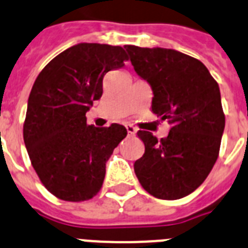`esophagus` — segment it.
Returning a JSON list of instances; mask_svg holds the SVG:
<instances>
[{"instance_id":"1","label":"esophagus","mask_w":248,"mask_h":248,"mask_svg":"<svg viewBox=\"0 0 248 248\" xmlns=\"http://www.w3.org/2000/svg\"><path fill=\"white\" fill-rule=\"evenodd\" d=\"M126 130L127 132H128V135H131V136H133V135L136 133V128H135L132 124H126Z\"/></svg>"}]
</instances>
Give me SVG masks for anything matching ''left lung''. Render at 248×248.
I'll return each mask as SVG.
<instances>
[{"label":"left lung","mask_w":248,"mask_h":248,"mask_svg":"<svg viewBox=\"0 0 248 248\" xmlns=\"http://www.w3.org/2000/svg\"><path fill=\"white\" fill-rule=\"evenodd\" d=\"M124 48L154 91L151 111L171 124L161 140L137 132L145 154L135 162V173L157 199H182L201 186L218 157L225 130L218 83L201 61L175 49Z\"/></svg>","instance_id":"left-lung-1"}]
</instances>
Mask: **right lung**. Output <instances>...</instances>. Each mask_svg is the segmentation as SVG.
<instances>
[{
  "label": "right lung",
  "mask_w": 248,
  "mask_h": 248,
  "mask_svg": "<svg viewBox=\"0 0 248 248\" xmlns=\"http://www.w3.org/2000/svg\"><path fill=\"white\" fill-rule=\"evenodd\" d=\"M127 60L120 46L78 44L56 56L34 81L23 141L38 178L57 199L81 202L100 192L106 162L127 131L117 124H87L86 112L102 96L105 75Z\"/></svg>",
  "instance_id": "add662e5"
}]
</instances>
